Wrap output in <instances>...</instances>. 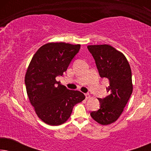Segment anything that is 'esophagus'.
Masks as SVG:
<instances>
[{"mask_svg": "<svg viewBox=\"0 0 151 151\" xmlns=\"http://www.w3.org/2000/svg\"><path fill=\"white\" fill-rule=\"evenodd\" d=\"M85 97H86V99H88V98H91V95L88 93H85Z\"/></svg>", "mask_w": 151, "mask_h": 151, "instance_id": "1", "label": "esophagus"}]
</instances>
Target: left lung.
Listing matches in <instances>:
<instances>
[{"instance_id":"1","label":"left lung","mask_w":151,"mask_h":151,"mask_svg":"<svg viewBox=\"0 0 151 151\" xmlns=\"http://www.w3.org/2000/svg\"><path fill=\"white\" fill-rule=\"evenodd\" d=\"M87 48L100 77L109 80V96L98 99L100 109L92 111L91 116L100 124L108 125L119 118L133 92L131 67L125 55L111 45H88Z\"/></svg>"}]
</instances>
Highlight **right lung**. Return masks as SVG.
Here are the masks:
<instances>
[{
  "mask_svg": "<svg viewBox=\"0 0 151 151\" xmlns=\"http://www.w3.org/2000/svg\"><path fill=\"white\" fill-rule=\"evenodd\" d=\"M80 45L49 42L42 45L33 56L24 82L30 103L38 117L51 126L65 123L73 106L85 99L79 91L69 90L56 81L67 71Z\"/></svg>",
  "mask_w": 151,
  "mask_h": 151,
  "instance_id": "right-lung-1",
  "label": "right lung"
}]
</instances>
